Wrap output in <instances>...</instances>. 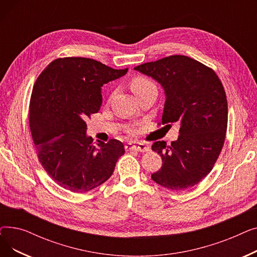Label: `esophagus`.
<instances>
[{"label": "esophagus", "mask_w": 257, "mask_h": 257, "mask_svg": "<svg viewBox=\"0 0 257 257\" xmlns=\"http://www.w3.org/2000/svg\"><path fill=\"white\" fill-rule=\"evenodd\" d=\"M126 150H134V151H139V152H148L150 150L149 146H147L146 144L143 143H128L126 146Z\"/></svg>", "instance_id": "esophagus-1"}]
</instances>
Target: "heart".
Returning <instances> with one entry per match:
<instances>
[{
  "label": "heart",
  "mask_w": 257,
  "mask_h": 257,
  "mask_svg": "<svg viewBox=\"0 0 257 257\" xmlns=\"http://www.w3.org/2000/svg\"><path fill=\"white\" fill-rule=\"evenodd\" d=\"M151 84H153V83L148 79H146L144 77H137L131 81V88L134 93H137Z\"/></svg>",
  "instance_id": "heart-1"
}]
</instances>
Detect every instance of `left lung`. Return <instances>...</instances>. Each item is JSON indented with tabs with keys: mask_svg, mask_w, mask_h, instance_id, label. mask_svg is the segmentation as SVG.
I'll return each instance as SVG.
<instances>
[{
	"mask_svg": "<svg viewBox=\"0 0 257 257\" xmlns=\"http://www.w3.org/2000/svg\"><path fill=\"white\" fill-rule=\"evenodd\" d=\"M134 70L163 86V125L177 123L180 127L171 146L164 141L152 145L163 159L152 180L172 191L198 184L212 170L225 141L228 105L221 80L210 67L183 55L147 62Z\"/></svg>",
	"mask_w": 257,
	"mask_h": 257,
	"instance_id": "obj_1",
	"label": "left lung"
}]
</instances>
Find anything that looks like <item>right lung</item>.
Wrapping results in <instances>:
<instances>
[{
	"mask_svg": "<svg viewBox=\"0 0 257 257\" xmlns=\"http://www.w3.org/2000/svg\"><path fill=\"white\" fill-rule=\"evenodd\" d=\"M128 72L97 60L65 57L52 61L37 78L29 124L39 163L58 185L74 193L93 190L110 178L123 143L92 145L85 120L102 105V86Z\"/></svg>",
	"mask_w": 257,
	"mask_h": 257,
	"instance_id": "obj_1",
	"label": "right lung"
}]
</instances>
